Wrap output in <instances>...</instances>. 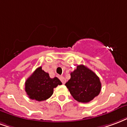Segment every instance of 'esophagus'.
Returning <instances> with one entry per match:
<instances>
[{"label":"esophagus","instance_id":"obj_1","mask_svg":"<svg viewBox=\"0 0 127 127\" xmlns=\"http://www.w3.org/2000/svg\"><path fill=\"white\" fill-rule=\"evenodd\" d=\"M60 79H61V82L63 83V84H64L66 83V79L64 77H60Z\"/></svg>","mask_w":127,"mask_h":127}]
</instances>
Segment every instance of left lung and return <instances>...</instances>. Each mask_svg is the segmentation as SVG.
<instances>
[{
	"mask_svg": "<svg viewBox=\"0 0 127 127\" xmlns=\"http://www.w3.org/2000/svg\"><path fill=\"white\" fill-rule=\"evenodd\" d=\"M73 98L79 102L87 103L99 95L102 84L96 74L83 64L78 65L65 83Z\"/></svg>",
	"mask_w": 127,
	"mask_h": 127,
	"instance_id": "8db88e82",
	"label": "left lung"
}]
</instances>
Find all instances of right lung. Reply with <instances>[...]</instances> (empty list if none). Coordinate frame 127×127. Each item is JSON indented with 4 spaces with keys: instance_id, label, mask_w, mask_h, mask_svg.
<instances>
[{
    "instance_id": "right-lung-1",
    "label": "right lung",
    "mask_w": 127,
    "mask_h": 127,
    "mask_svg": "<svg viewBox=\"0 0 127 127\" xmlns=\"http://www.w3.org/2000/svg\"><path fill=\"white\" fill-rule=\"evenodd\" d=\"M59 85H62V83L58 78H50L40 66L26 80L25 90L30 99L41 102L51 97L54 88Z\"/></svg>"
}]
</instances>
